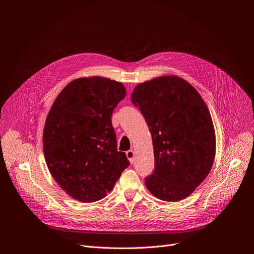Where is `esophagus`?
I'll list each match as a JSON object with an SVG mask.
<instances>
[{
  "instance_id": "34e87169",
  "label": "esophagus",
  "mask_w": 254,
  "mask_h": 254,
  "mask_svg": "<svg viewBox=\"0 0 254 254\" xmlns=\"http://www.w3.org/2000/svg\"><path fill=\"white\" fill-rule=\"evenodd\" d=\"M126 154H127V159H128V161L130 162V164H133V163H134V152L131 151V150H129V151H127Z\"/></svg>"
}]
</instances>
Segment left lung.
<instances>
[{
  "label": "left lung",
  "mask_w": 254,
  "mask_h": 254,
  "mask_svg": "<svg viewBox=\"0 0 254 254\" xmlns=\"http://www.w3.org/2000/svg\"><path fill=\"white\" fill-rule=\"evenodd\" d=\"M131 102L150 128L155 170L144 179L157 198L176 202L191 195L208 176L216 140L208 107L199 92L178 76L137 84Z\"/></svg>",
  "instance_id": "1"
}]
</instances>
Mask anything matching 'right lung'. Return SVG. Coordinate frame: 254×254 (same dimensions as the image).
<instances>
[{
    "mask_svg": "<svg viewBox=\"0 0 254 254\" xmlns=\"http://www.w3.org/2000/svg\"><path fill=\"white\" fill-rule=\"evenodd\" d=\"M126 96L123 83L77 78L58 94L43 130L47 167L62 190L83 203L98 201L129 166L119 152L112 116Z\"/></svg>",
    "mask_w": 254,
    "mask_h": 254,
    "instance_id": "1",
    "label": "right lung"
}]
</instances>
